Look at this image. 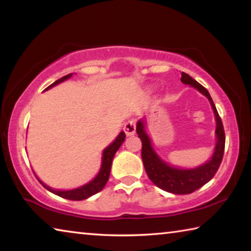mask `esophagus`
Listing matches in <instances>:
<instances>
[{
	"label": "esophagus",
	"mask_w": 251,
	"mask_h": 251,
	"mask_svg": "<svg viewBox=\"0 0 251 251\" xmlns=\"http://www.w3.org/2000/svg\"><path fill=\"white\" fill-rule=\"evenodd\" d=\"M123 129H124L125 134L127 136H131L136 133V123L134 120H130L128 122H126L124 124V127H123Z\"/></svg>",
	"instance_id": "obj_1"
}]
</instances>
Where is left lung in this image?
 <instances>
[{"label": "left lung", "mask_w": 251, "mask_h": 251, "mask_svg": "<svg viewBox=\"0 0 251 251\" xmlns=\"http://www.w3.org/2000/svg\"><path fill=\"white\" fill-rule=\"evenodd\" d=\"M180 80L184 84L190 85L192 87L196 88L197 91L201 92L202 95H205L210 101L212 110L215 113L216 137H217L215 151L211 156V159L196 168L182 169L173 167L169 164L165 163L156 154L155 150L152 148L151 138L148 137L145 130V123H144V121L141 120L137 122L136 131H137L138 137L142 141V159L150 179L158 188L165 190V192L178 195H186L194 193L195 190L199 189L201 187L207 184L215 176V174L217 173L224 157L226 137H225V130L222 118H220L214 101L211 100L210 94L208 93L206 88L199 84L197 80L190 77L188 74L184 73V72H181Z\"/></svg>", "instance_id": "left-lung-1"}]
</instances>
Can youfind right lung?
Instances as JSON below:
<instances>
[{
    "instance_id": "obj_1",
    "label": "right lung",
    "mask_w": 251,
    "mask_h": 251,
    "mask_svg": "<svg viewBox=\"0 0 251 251\" xmlns=\"http://www.w3.org/2000/svg\"><path fill=\"white\" fill-rule=\"evenodd\" d=\"M72 75H73V73H71L66 76H63L62 78L57 79L56 82L50 84L48 88H45V91L54 87L55 85H57L59 83L64 82V80H66V79H69L70 77H72ZM125 137H126V135L124 131H121L120 135L117 136L115 141L110 144L109 146L105 148L103 151V156H101V166H100L99 174H97V176L90 182H87V184L78 187V188L71 189V190H55L53 188H50V187H49L48 185H45L43 181H41L39 178H37V176H36V178L39 179L41 184L43 185L44 188L48 189L50 193L57 195V196H59V197L70 199V201H84V199H87L88 197L93 196V195L100 193V190L105 187L106 182H107L108 178H109L110 168H112V161L114 158V155L116 154L118 148H120L122 144L124 143Z\"/></svg>"
}]
</instances>
